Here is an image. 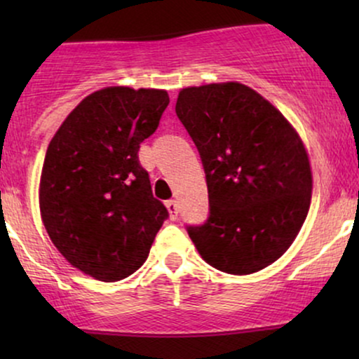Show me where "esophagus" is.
Returning <instances> with one entry per match:
<instances>
[{
    "label": "esophagus",
    "instance_id": "esophagus-1",
    "mask_svg": "<svg viewBox=\"0 0 359 359\" xmlns=\"http://www.w3.org/2000/svg\"><path fill=\"white\" fill-rule=\"evenodd\" d=\"M165 205H167L168 212H170L172 219H177V216H179V205H177V201H174V199L167 201Z\"/></svg>",
    "mask_w": 359,
    "mask_h": 359
}]
</instances>
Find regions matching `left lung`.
Wrapping results in <instances>:
<instances>
[{
    "mask_svg": "<svg viewBox=\"0 0 359 359\" xmlns=\"http://www.w3.org/2000/svg\"><path fill=\"white\" fill-rule=\"evenodd\" d=\"M175 113L208 184V219L187 226L201 257L233 275L271 265L311 205V165L299 135L265 97L238 82L182 89Z\"/></svg>",
    "mask_w": 359,
    "mask_h": 359,
    "instance_id": "obj_1",
    "label": "left lung"
}]
</instances>
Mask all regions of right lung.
I'll list each match as a JSON object with an SVG mask.
<instances>
[{
    "label": "right lung",
    "instance_id": "add662e5",
    "mask_svg": "<svg viewBox=\"0 0 359 359\" xmlns=\"http://www.w3.org/2000/svg\"><path fill=\"white\" fill-rule=\"evenodd\" d=\"M168 102L158 89L96 90L47 148L40 179L45 229L71 265L102 282L137 271L168 217L138 160L140 143L155 133Z\"/></svg>",
    "mask_w": 359,
    "mask_h": 359
}]
</instances>
